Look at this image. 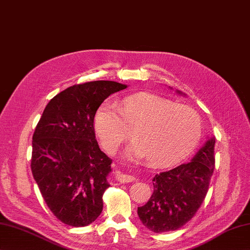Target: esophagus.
<instances>
[{
  "label": "esophagus",
  "mask_w": 250,
  "mask_h": 250,
  "mask_svg": "<svg viewBox=\"0 0 250 250\" xmlns=\"http://www.w3.org/2000/svg\"><path fill=\"white\" fill-rule=\"evenodd\" d=\"M116 180L120 183H131L135 181V177L130 174H125V173H121V172H117Z\"/></svg>",
  "instance_id": "esophagus-1"
}]
</instances>
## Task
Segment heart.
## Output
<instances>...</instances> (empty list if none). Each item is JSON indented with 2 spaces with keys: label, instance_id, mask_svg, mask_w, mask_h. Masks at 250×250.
Masks as SVG:
<instances>
[{
  "label": "heart",
  "instance_id": "heart-1",
  "mask_svg": "<svg viewBox=\"0 0 250 250\" xmlns=\"http://www.w3.org/2000/svg\"><path fill=\"white\" fill-rule=\"evenodd\" d=\"M94 127L104 148L114 153L133 130L129 158H145L165 167L181 161L202 135V119L193 108L151 94L130 96L118 105L104 102L96 111Z\"/></svg>",
  "mask_w": 250,
  "mask_h": 250
}]
</instances>
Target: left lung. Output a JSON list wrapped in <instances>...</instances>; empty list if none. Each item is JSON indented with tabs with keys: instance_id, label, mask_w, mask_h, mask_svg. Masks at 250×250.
<instances>
[{
	"instance_id": "obj_1",
	"label": "left lung",
	"mask_w": 250,
	"mask_h": 250,
	"mask_svg": "<svg viewBox=\"0 0 250 250\" xmlns=\"http://www.w3.org/2000/svg\"><path fill=\"white\" fill-rule=\"evenodd\" d=\"M214 145V137L208 139L190 163L161 172L153 178L154 191L148 203L137 209L140 221L151 231H173L194 216L206 197L213 174Z\"/></svg>"
}]
</instances>
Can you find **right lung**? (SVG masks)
Masks as SVG:
<instances>
[{
  "instance_id": "1",
  "label": "right lung",
  "mask_w": 250,
  "mask_h": 250,
  "mask_svg": "<svg viewBox=\"0 0 250 250\" xmlns=\"http://www.w3.org/2000/svg\"><path fill=\"white\" fill-rule=\"evenodd\" d=\"M126 88L115 81L69 86L50 100L33 136L31 172L47 207L73 227L100 215L112 159L95 137L96 111L108 96Z\"/></svg>"
}]
</instances>
